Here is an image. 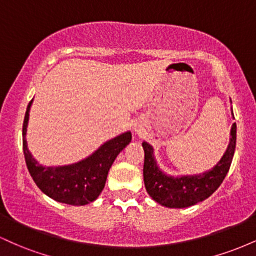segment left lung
Returning a JSON list of instances; mask_svg holds the SVG:
<instances>
[{
    "label": "left lung",
    "mask_w": 256,
    "mask_h": 256,
    "mask_svg": "<svg viewBox=\"0 0 256 256\" xmlns=\"http://www.w3.org/2000/svg\"><path fill=\"white\" fill-rule=\"evenodd\" d=\"M236 122L231 128L230 144L224 156L210 171L198 176H184L171 177L162 173L156 166L152 155V148L143 142L144 149V165L143 179L146 189L152 200L158 204L170 208H185L194 206L210 198L222 183L228 170L236 149Z\"/></svg>",
    "instance_id": "obj_1"
}]
</instances>
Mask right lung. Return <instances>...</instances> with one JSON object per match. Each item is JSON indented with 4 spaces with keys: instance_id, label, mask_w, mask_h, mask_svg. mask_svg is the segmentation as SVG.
Wrapping results in <instances>:
<instances>
[{
    "instance_id": "1",
    "label": "right lung",
    "mask_w": 256,
    "mask_h": 256,
    "mask_svg": "<svg viewBox=\"0 0 256 256\" xmlns=\"http://www.w3.org/2000/svg\"><path fill=\"white\" fill-rule=\"evenodd\" d=\"M32 100L22 124V150L32 179L42 192L58 202L83 206L98 198L104 190L108 171L116 158L131 142V132H125L104 143L98 150L80 162L62 167H43L31 156L26 146V128Z\"/></svg>"
}]
</instances>
